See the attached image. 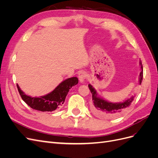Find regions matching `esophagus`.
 I'll list each match as a JSON object with an SVG mask.
<instances>
[{
	"instance_id": "esophagus-1",
	"label": "esophagus",
	"mask_w": 158,
	"mask_h": 158,
	"mask_svg": "<svg viewBox=\"0 0 158 158\" xmlns=\"http://www.w3.org/2000/svg\"><path fill=\"white\" fill-rule=\"evenodd\" d=\"M86 74L84 72H81L78 74V78L80 82H83L85 81V78H86Z\"/></svg>"
}]
</instances>
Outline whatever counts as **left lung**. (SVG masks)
Here are the masks:
<instances>
[{"label":"left lung","mask_w":158,"mask_h":158,"mask_svg":"<svg viewBox=\"0 0 158 158\" xmlns=\"http://www.w3.org/2000/svg\"><path fill=\"white\" fill-rule=\"evenodd\" d=\"M141 72L139 76V84H141L143 78V66L140 62ZM89 89L92 94V100L94 111L99 116L104 118H113L121 115L131 106L135 96H132L125 101L120 103H111L98 96L96 90L91 84L88 85Z\"/></svg>","instance_id":"left-lung-1"}]
</instances>
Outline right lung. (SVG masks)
Masks as SVG:
<instances>
[{"mask_svg": "<svg viewBox=\"0 0 158 158\" xmlns=\"http://www.w3.org/2000/svg\"><path fill=\"white\" fill-rule=\"evenodd\" d=\"M78 83V78L72 77L67 78L57 85L51 92L39 98H32L25 94L18 84L17 88L22 99L31 108L43 112L52 111L63 106L69 89Z\"/></svg>", "mask_w": 158, "mask_h": 158, "instance_id": "add662e5", "label": "right lung"}]
</instances>
